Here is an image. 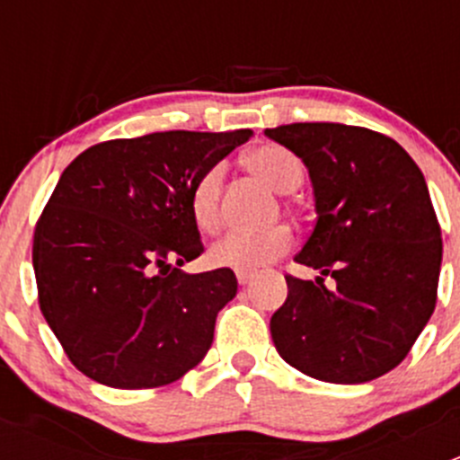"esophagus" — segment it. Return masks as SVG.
<instances>
[{"instance_id":"1","label":"esophagus","mask_w":460,"mask_h":460,"mask_svg":"<svg viewBox=\"0 0 460 460\" xmlns=\"http://www.w3.org/2000/svg\"><path fill=\"white\" fill-rule=\"evenodd\" d=\"M235 278H238L240 285H249L253 280V271H235Z\"/></svg>"}]
</instances>
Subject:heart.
Segmentation results:
<instances>
[{"instance_id": "obj_1", "label": "heart", "mask_w": 460, "mask_h": 460, "mask_svg": "<svg viewBox=\"0 0 460 460\" xmlns=\"http://www.w3.org/2000/svg\"><path fill=\"white\" fill-rule=\"evenodd\" d=\"M249 169L260 175L269 187L280 193H291L303 184L305 166L289 148L278 144H262L244 157ZM225 182V166L213 164L196 180L189 196V211L204 234H213L220 226V196ZM294 244V235L285 225L264 231H231L208 249V258L217 267L235 271H253L271 260L285 256Z\"/></svg>"}]
</instances>
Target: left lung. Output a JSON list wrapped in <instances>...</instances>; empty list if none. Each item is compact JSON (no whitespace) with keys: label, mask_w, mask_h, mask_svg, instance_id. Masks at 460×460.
Returning <instances> with one entry per match:
<instances>
[{"label":"left lung","mask_w":460,"mask_h":460,"mask_svg":"<svg viewBox=\"0 0 460 460\" xmlns=\"http://www.w3.org/2000/svg\"><path fill=\"white\" fill-rule=\"evenodd\" d=\"M303 157L316 225L296 262L337 280L287 273L271 316L278 354L324 383H367L410 354L436 307L443 240L428 184L410 153L383 133L332 122L267 128Z\"/></svg>","instance_id":"obj_1"}]
</instances>
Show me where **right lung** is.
Masks as SVG:
<instances>
[{
    "label": "right lung",
    "instance_id": "1",
    "mask_svg": "<svg viewBox=\"0 0 460 460\" xmlns=\"http://www.w3.org/2000/svg\"><path fill=\"white\" fill-rule=\"evenodd\" d=\"M252 131H162L100 142L64 169L35 235L37 298L68 360L115 389L182 378L238 291L229 267L184 273L204 252L189 196Z\"/></svg>",
    "mask_w": 460,
    "mask_h": 460
}]
</instances>
